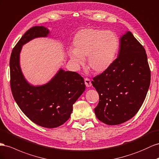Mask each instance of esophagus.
Masks as SVG:
<instances>
[{
  "mask_svg": "<svg viewBox=\"0 0 159 159\" xmlns=\"http://www.w3.org/2000/svg\"><path fill=\"white\" fill-rule=\"evenodd\" d=\"M84 82L85 85H86V87H91L92 86V82H91V80H90L89 78H85L84 79Z\"/></svg>",
  "mask_w": 159,
  "mask_h": 159,
  "instance_id": "esophagus-1",
  "label": "esophagus"
}]
</instances>
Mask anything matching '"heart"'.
<instances>
[{"mask_svg": "<svg viewBox=\"0 0 159 159\" xmlns=\"http://www.w3.org/2000/svg\"><path fill=\"white\" fill-rule=\"evenodd\" d=\"M73 50L67 52L70 61L77 67L84 63L94 73L101 74L113 65L120 48V39L111 31L96 28L81 29L72 41Z\"/></svg>", "mask_w": 159, "mask_h": 159, "instance_id": "obj_1", "label": "heart"}]
</instances>
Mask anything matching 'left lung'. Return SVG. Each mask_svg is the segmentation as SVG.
Returning a JSON list of instances; mask_svg holds the SVG:
<instances>
[{
    "label": "left lung",
    "mask_w": 159,
    "mask_h": 159,
    "mask_svg": "<svg viewBox=\"0 0 159 159\" xmlns=\"http://www.w3.org/2000/svg\"><path fill=\"white\" fill-rule=\"evenodd\" d=\"M151 83V71L143 46L130 31L120 39L118 57L108 70L93 78L100 97L94 109L108 125L131 119L142 106Z\"/></svg>",
    "instance_id": "8db88e82"
}]
</instances>
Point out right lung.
Masks as SVG:
<instances>
[{"label":"right lung","mask_w":159,"mask_h":159,"mask_svg":"<svg viewBox=\"0 0 159 159\" xmlns=\"http://www.w3.org/2000/svg\"><path fill=\"white\" fill-rule=\"evenodd\" d=\"M48 29L36 26L29 29L12 51L10 58L11 88L12 96L23 112L39 126L53 128L70 118L73 104L85 91L84 80L78 73L60 69L48 83L30 84L20 67L22 46L37 37H46Z\"/></svg>","instance_id":"right-lung-1"}]
</instances>
